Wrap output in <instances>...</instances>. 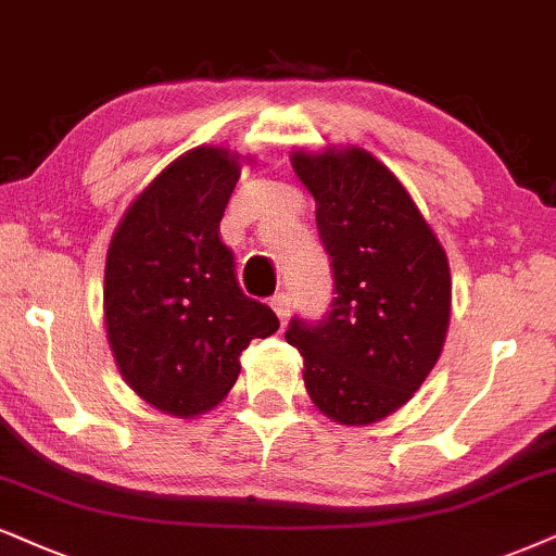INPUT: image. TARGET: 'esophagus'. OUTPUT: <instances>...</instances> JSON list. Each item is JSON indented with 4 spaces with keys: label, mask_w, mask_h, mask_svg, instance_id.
Here are the masks:
<instances>
[{
    "label": "esophagus",
    "mask_w": 556,
    "mask_h": 556,
    "mask_svg": "<svg viewBox=\"0 0 556 556\" xmlns=\"http://www.w3.org/2000/svg\"><path fill=\"white\" fill-rule=\"evenodd\" d=\"M271 307H274V313H277L279 315V320H287V318H290V294H287V292H277V294H274V298H271Z\"/></svg>",
    "instance_id": "1"
}]
</instances>
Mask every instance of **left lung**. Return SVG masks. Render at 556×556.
<instances>
[{
  "label": "left lung",
  "mask_w": 556,
  "mask_h": 556,
  "mask_svg": "<svg viewBox=\"0 0 556 556\" xmlns=\"http://www.w3.org/2000/svg\"><path fill=\"white\" fill-rule=\"evenodd\" d=\"M292 168L315 197L333 269L323 320L292 318L307 395L330 420L369 426L413 397L439 362L452 313L444 245L369 151H294Z\"/></svg>",
  "instance_id": "left-lung-1"
}]
</instances>
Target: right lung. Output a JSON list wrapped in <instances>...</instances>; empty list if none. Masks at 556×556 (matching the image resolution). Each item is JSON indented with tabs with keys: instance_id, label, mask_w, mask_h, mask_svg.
Instances as JSON below:
<instances>
[{
	"instance_id": "right-lung-1",
	"label": "right lung",
	"mask_w": 556,
	"mask_h": 556,
	"mask_svg": "<svg viewBox=\"0 0 556 556\" xmlns=\"http://www.w3.org/2000/svg\"><path fill=\"white\" fill-rule=\"evenodd\" d=\"M241 177L238 153L200 146L172 161L125 210L104 264V323L125 382L177 418L213 410L241 351L279 328L245 298L220 220Z\"/></svg>"
}]
</instances>
